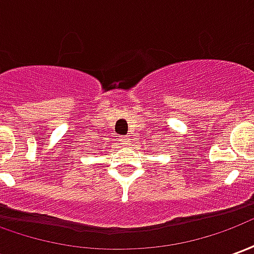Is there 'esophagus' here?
Returning <instances> with one entry per match:
<instances>
[{"label":"esophagus","instance_id":"obj_1","mask_svg":"<svg viewBox=\"0 0 254 254\" xmlns=\"http://www.w3.org/2000/svg\"><path fill=\"white\" fill-rule=\"evenodd\" d=\"M127 140H129L127 137H121V138H120V143H121L122 145H127V144H129V143H127Z\"/></svg>","mask_w":254,"mask_h":254}]
</instances>
